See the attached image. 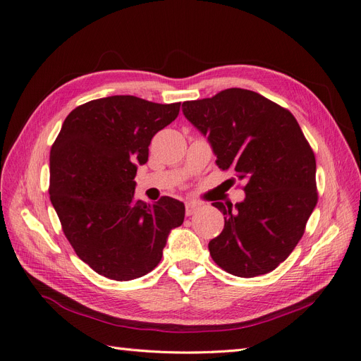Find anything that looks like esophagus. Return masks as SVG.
I'll list each match as a JSON object with an SVG mask.
<instances>
[{"label":"esophagus","mask_w":361,"mask_h":361,"mask_svg":"<svg viewBox=\"0 0 361 361\" xmlns=\"http://www.w3.org/2000/svg\"><path fill=\"white\" fill-rule=\"evenodd\" d=\"M199 209H200V204H199V203H194V202L185 203V212H187L188 216L192 215V214H195Z\"/></svg>","instance_id":"1"}]
</instances>
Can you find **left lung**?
<instances>
[{
    "label": "left lung",
    "instance_id": "1",
    "mask_svg": "<svg viewBox=\"0 0 361 361\" xmlns=\"http://www.w3.org/2000/svg\"><path fill=\"white\" fill-rule=\"evenodd\" d=\"M182 111L207 137L216 166L245 182L243 202L212 203L224 215L223 232L209 243L214 262L245 279L276 269L318 203L314 154L297 118L245 89L187 101Z\"/></svg>",
    "mask_w": 361,
    "mask_h": 361
}]
</instances>
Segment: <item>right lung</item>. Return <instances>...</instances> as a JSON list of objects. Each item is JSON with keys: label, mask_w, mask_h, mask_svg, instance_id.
Instances as JSON below:
<instances>
[{"label": "right lung", "mask_w": 361, "mask_h": 361, "mask_svg": "<svg viewBox=\"0 0 361 361\" xmlns=\"http://www.w3.org/2000/svg\"><path fill=\"white\" fill-rule=\"evenodd\" d=\"M180 102L108 96L76 106L49 155V195L75 253L117 281L146 276L162 257L185 206L171 197L135 200L137 166L154 135L178 117Z\"/></svg>", "instance_id": "right-lung-1"}]
</instances>
